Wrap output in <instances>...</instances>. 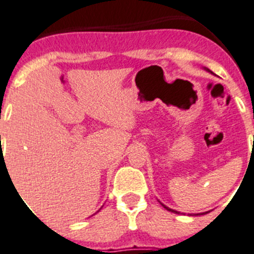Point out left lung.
Returning <instances> with one entry per match:
<instances>
[{
	"instance_id": "1",
	"label": "left lung",
	"mask_w": 254,
	"mask_h": 254,
	"mask_svg": "<svg viewBox=\"0 0 254 254\" xmlns=\"http://www.w3.org/2000/svg\"><path fill=\"white\" fill-rule=\"evenodd\" d=\"M162 205H164V204H162ZM165 206V205H164ZM165 208H166L167 209V210H170V211H173V213H178V211H176V210H173V209H170V208H167V206H165Z\"/></svg>"
}]
</instances>
